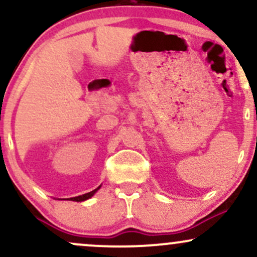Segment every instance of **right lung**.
<instances>
[{
  "instance_id": "1",
  "label": "right lung",
  "mask_w": 257,
  "mask_h": 257,
  "mask_svg": "<svg viewBox=\"0 0 257 257\" xmlns=\"http://www.w3.org/2000/svg\"><path fill=\"white\" fill-rule=\"evenodd\" d=\"M100 187H101V186H99L98 188H95V190H93V191H91V192H88V193H85V194H82V196H78V197H73V198H70L69 200H73V202H83V200L89 199V198H91V197L94 196V194L96 193V191H98Z\"/></svg>"
}]
</instances>
